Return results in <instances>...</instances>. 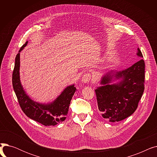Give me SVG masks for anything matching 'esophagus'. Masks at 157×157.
Wrapping results in <instances>:
<instances>
[{
  "label": "esophagus",
  "instance_id": "obj_1",
  "mask_svg": "<svg viewBox=\"0 0 157 157\" xmlns=\"http://www.w3.org/2000/svg\"><path fill=\"white\" fill-rule=\"evenodd\" d=\"M90 79H91V75H90V74L88 73H86V74H85L82 77L81 81L83 84H86V83H89Z\"/></svg>",
  "mask_w": 157,
  "mask_h": 157
}]
</instances>
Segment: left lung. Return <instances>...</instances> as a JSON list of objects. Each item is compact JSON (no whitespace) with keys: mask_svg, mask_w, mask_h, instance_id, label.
I'll return each mask as SVG.
<instances>
[{"mask_svg":"<svg viewBox=\"0 0 157 157\" xmlns=\"http://www.w3.org/2000/svg\"><path fill=\"white\" fill-rule=\"evenodd\" d=\"M136 55L143 57L139 48ZM144 61L141 59L125 70L110 71L101 77L102 86L95 91L98 110L104 118L117 122L134 113L144 92Z\"/></svg>","mask_w":157,"mask_h":157,"instance_id":"1","label":"left lung"}]
</instances>
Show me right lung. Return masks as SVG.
Segmentation results:
<instances>
[{"instance_id": "obj_1", "label": "right lung", "mask_w": 157, "mask_h": 157, "mask_svg": "<svg viewBox=\"0 0 157 157\" xmlns=\"http://www.w3.org/2000/svg\"><path fill=\"white\" fill-rule=\"evenodd\" d=\"M27 44L28 41L21 46L15 59L12 78L14 91L22 111L29 118L45 126H55L65 120L76 88L74 84L67 86L51 102L40 103L32 100L24 90L20 75V52Z\"/></svg>"}]
</instances>
